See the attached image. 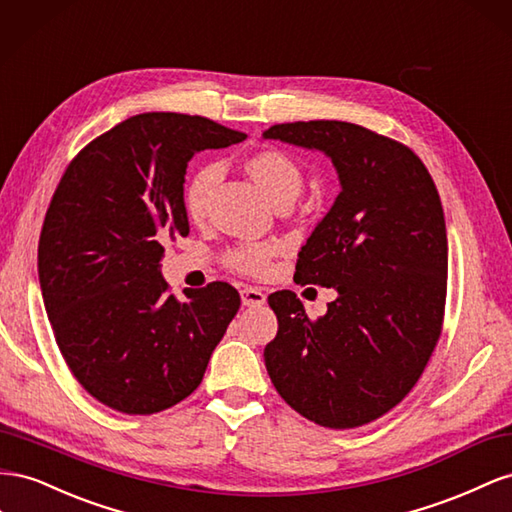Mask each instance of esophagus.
<instances>
[{
    "label": "esophagus",
    "instance_id": "obj_1",
    "mask_svg": "<svg viewBox=\"0 0 512 512\" xmlns=\"http://www.w3.org/2000/svg\"><path fill=\"white\" fill-rule=\"evenodd\" d=\"M240 296H242V304L244 306H261V304H266V294L261 289H257V287H242Z\"/></svg>",
    "mask_w": 512,
    "mask_h": 512
}]
</instances>
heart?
Returning a JSON list of instances; mask_svg holds the SVG:
<instances>
[{"label":"heart","mask_w":512,"mask_h":512,"mask_svg":"<svg viewBox=\"0 0 512 512\" xmlns=\"http://www.w3.org/2000/svg\"><path fill=\"white\" fill-rule=\"evenodd\" d=\"M248 175L255 180V184L268 195L272 203L281 201H294L302 186H304V173L298 160L283 152V150H257L246 158L244 163ZM218 180V167L216 165H203L188 175L184 182V210L193 218L201 221L206 216L208 197ZM276 253V248L266 242H244L227 253V264L244 274H264L270 266V261Z\"/></svg>","instance_id":"1"}]
</instances>
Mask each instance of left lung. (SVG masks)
Segmentation results:
<instances>
[{
  "label": "left lung",
  "instance_id": "1",
  "mask_svg": "<svg viewBox=\"0 0 512 512\" xmlns=\"http://www.w3.org/2000/svg\"><path fill=\"white\" fill-rule=\"evenodd\" d=\"M324 152L341 193L298 253L294 281L337 289L324 317L294 291L268 304L279 332L264 349L276 392L328 429H354L405 399L442 334L448 240L440 195L407 145L373 130L313 120L270 126Z\"/></svg>",
  "mask_w": 512,
  "mask_h": 512
}]
</instances>
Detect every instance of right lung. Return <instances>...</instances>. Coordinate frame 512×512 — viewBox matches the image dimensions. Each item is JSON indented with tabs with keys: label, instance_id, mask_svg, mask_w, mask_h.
Listing matches in <instances>:
<instances>
[{
	"label": "right lung",
	"instance_id": "obj_1",
	"mask_svg": "<svg viewBox=\"0 0 512 512\" xmlns=\"http://www.w3.org/2000/svg\"><path fill=\"white\" fill-rule=\"evenodd\" d=\"M244 139L199 115H133L87 143L55 188L38 242L42 298L68 369L111 410L186 399L240 309L221 281L178 300L160 259L188 236V160Z\"/></svg>",
	"mask_w": 512,
	"mask_h": 512
}]
</instances>
